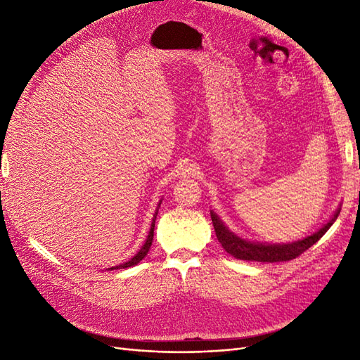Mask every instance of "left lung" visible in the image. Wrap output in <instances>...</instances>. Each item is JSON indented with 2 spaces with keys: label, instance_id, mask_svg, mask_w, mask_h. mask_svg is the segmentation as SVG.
Instances as JSON below:
<instances>
[{
  "label": "left lung",
  "instance_id": "obj_1",
  "mask_svg": "<svg viewBox=\"0 0 360 360\" xmlns=\"http://www.w3.org/2000/svg\"><path fill=\"white\" fill-rule=\"evenodd\" d=\"M340 212L341 205L335 210V213L330 216V219L326 221V224H323L317 231L307 237H302L299 240L288 243H266L248 240V238L233 233L213 210H210V216L217 240H219V243L228 254L237 259L259 261V263H278V261H290L292 258H296L308 248H311L314 243H317L333 225Z\"/></svg>",
  "mask_w": 360,
  "mask_h": 360
}]
</instances>
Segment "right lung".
Here are the masks:
<instances>
[{"instance_id": "1", "label": "right lung", "mask_w": 360, "mask_h": 360, "mask_svg": "<svg viewBox=\"0 0 360 360\" xmlns=\"http://www.w3.org/2000/svg\"><path fill=\"white\" fill-rule=\"evenodd\" d=\"M160 202H162V200L159 201V204H158V207H156V212H155V214H153V219H151V225H150V231H148V236H147V238H146V242H144V245L141 246V249L138 250V252L130 258L129 261H126V263H123V264H118V266H114V267H108V270H117V269H127V267H134V266H136L139 261H143L144 258H146V255L148 254V250H150V246H151V243H153V236H155V222H156V216H158V212H159V207H160Z\"/></svg>"}]
</instances>
